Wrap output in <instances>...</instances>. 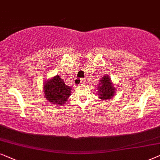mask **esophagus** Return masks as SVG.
<instances>
[{
    "instance_id": "obj_1",
    "label": "esophagus",
    "mask_w": 160,
    "mask_h": 160,
    "mask_svg": "<svg viewBox=\"0 0 160 160\" xmlns=\"http://www.w3.org/2000/svg\"><path fill=\"white\" fill-rule=\"evenodd\" d=\"M85 80H86L85 79H75L74 82H75V84L77 85H82L84 84Z\"/></svg>"
}]
</instances>
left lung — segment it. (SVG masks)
<instances>
[{
	"label": "left lung",
	"instance_id": "8db88e82",
	"mask_svg": "<svg viewBox=\"0 0 160 160\" xmlns=\"http://www.w3.org/2000/svg\"><path fill=\"white\" fill-rule=\"evenodd\" d=\"M97 88L99 91V97L100 99L107 100L112 98L115 94V88L112 82H110L109 76L105 75L102 77L100 80L99 85H97Z\"/></svg>",
	"mask_w": 160,
	"mask_h": 160
}]
</instances>
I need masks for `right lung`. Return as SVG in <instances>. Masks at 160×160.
Here are the masks:
<instances>
[{
  "label": "right lung",
  "instance_id": "right-lung-1",
  "mask_svg": "<svg viewBox=\"0 0 160 160\" xmlns=\"http://www.w3.org/2000/svg\"><path fill=\"white\" fill-rule=\"evenodd\" d=\"M71 87L65 84L63 80L57 75L47 81L44 85V92L45 97L54 105H63L71 95Z\"/></svg>",
  "mask_w": 160,
  "mask_h": 160
}]
</instances>
